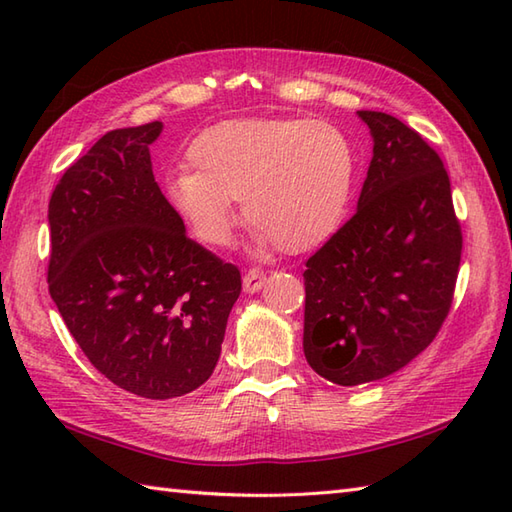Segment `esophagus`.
I'll return each mask as SVG.
<instances>
[{"mask_svg":"<svg viewBox=\"0 0 512 512\" xmlns=\"http://www.w3.org/2000/svg\"><path fill=\"white\" fill-rule=\"evenodd\" d=\"M264 281H266L264 270L250 268V270H246V275H244V290L248 292V295H253V292H257L259 288L264 286Z\"/></svg>","mask_w":512,"mask_h":512,"instance_id":"34e87169","label":"esophagus"}]
</instances>
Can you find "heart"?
<instances>
[{"label": "heart", "mask_w": 512, "mask_h": 512, "mask_svg": "<svg viewBox=\"0 0 512 512\" xmlns=\"http://www.w3.org/2000/svg\"><path fill=\"white\" fill-rule=\"evenodd\" d=\"M189 167L167 195L189 231L228 246L235 200L264 246L297 255L336 233L352 202L356 151L343 129L303 118H233L206 127L187 151Z\"/></svg>", "instance_id": "b5f03b06"}]
</instances>
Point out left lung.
<instances>
[{"label":"left lung","mask_w":512,"mask_h":512,"mask_svg":"<svg viewBox=\"0 0 512 512\" xmlns=\"http://www.w3.org/2000/svg\"><path fill=\"white\" fill-rule=\"evenodd\" d=\"M374 156L356 213L306 262L303 352L352 387L413 361L449 317L462 226L444 162L416 129L361 110Z\"/></svg>","instance_id":"obj_1"}]
</instances>
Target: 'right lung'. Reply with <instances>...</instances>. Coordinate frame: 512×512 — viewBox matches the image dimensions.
Here are the masks:
<instances>
[{
    "mask_svg": "<svg viewBox=\"0 0 512 512\" xmlns=\"http://www.w3.org/2000/svg\"><path fill=\"white\" fill-rule=\"evenodd\" d=\"M158 121L112 129L65 169L48 204V290L74 341L129 394L204 385L242 273L184 233L151 171Z\"/></svg>",
    "mask_w": 512,
    "mask_h": 512,
    "instance_id": "add662e5",
    "label": "right lung"
}]
</instances>
